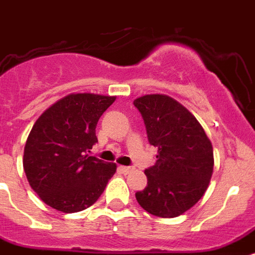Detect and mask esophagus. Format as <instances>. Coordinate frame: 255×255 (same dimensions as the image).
<instances>
[{"mask_svg":"<svg viewBox=\"0 0 255 255\" xmlns=\"http://www.w3.org/2000/svg\"><path fill=\"white\" fill-rule=\"evenodd\" d=\"M134 170L133 166H121V171L123 172V174H131L132 171Z\"/></svg>","mask_w":255,"mask_h":255,"instance_id":"obj_1","label":"esophagus"}]
</instances>
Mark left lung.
<instances>
[{"label": "left lung", "instance_id": "left-lung-1", "mask_svg": "<svg viewBox=\"0 0 255 255\" xmlns=\"http://www.w3.org/2000/svg\"><path fill=\"white\" fill-rule=\"evenodd\" d=\"M133 105L144 119L149 144L158 147L157 162L145 170L147 185L136 192V200L151 215L179 217L209 187L213 145L198 121L174 98L147 95Z\"/></svg>", "mask_w": 255, "mask_h": 255}]
</instances>
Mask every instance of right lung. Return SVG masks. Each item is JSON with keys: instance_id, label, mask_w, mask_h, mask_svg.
Here are the masks:
<instances>
[{"instance_id": "add662e5", "label": "right lung", "mask_w": 255, "mask_h": 255, "mask_svg": "<svg viewBox=\"0 0 255 255\" xmlns=\"http://www.w3.org/2000/svg\"><path fill=\"white\" fill-rule=\"evenodd\" d=\"M115 97L78 93L62 98L33 124L23 167L31 188L55 210L76 213L92 206L117 164L89 155L98 142L96 126Z\"/></svg>"}]
</instances>
